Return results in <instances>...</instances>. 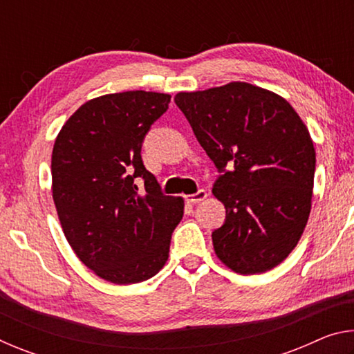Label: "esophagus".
Masks as SVG:
<instances>
[{
	"mask_svg": "<svg viewBox=\"0 0 354 354\" xmlns=\"http://www.w3.org/2000/svg\"><path fill=\"white\" fill-rule=\"evenodd\" d=\"M206 196H207L206 190H198L194 195L185 196V200H187V203H190V205H198V203H201L203 200H206Z\"/></svg>",
	"mask_w": 354,
	"mask_h": 354,
	"instance_id": "1",
	"label": "esophagus"
}]
</instances>
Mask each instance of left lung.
Here are the masks:
<instances>
[{
  "instance_id": "1",
  "label": "left lung",
  "mask_w": 354,
  "mask_h": 354,
  "mask_svg": "<svg viewBox=\"0 0 354 354\" xmlns=\"http://www.w3.org/2000/svg\"><path fill=\"white\" fill-rule=\"evenodd\" d=\"M175 103L223 171L212 189L226 209L212 232L215 254L241 274L272 270L297 247L313 205L315 149L306 124L283 97L248 82L179 92Z\"/></svg>"
}]
</instances>
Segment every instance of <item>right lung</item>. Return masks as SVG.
I'll return each instance as SVG.
<instances>
[{
	"instance_id": "obj_1",
	"label": "right lung",
	"mask_w": 354,
	"mask_h": 354,
	"mask_svg": "<svg viewBox=\"0 0 354 354\" xmlns=\"http://www.w3.org/2000/svg\"><path fill=\"white\" fill-rule=\"evenodd\" d=\"M170 98L129 91L88 100L53 147L51 190L65 239L84 266L113 284L154 277L169 259L171 232L184 215V200L160 192L140 156L143 137Z\"/></svg>"
}]
</instances>
